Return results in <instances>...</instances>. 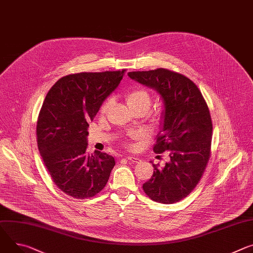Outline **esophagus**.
Instances as JSON below:
<instances>
[{"label": "esophagus", "mask_w": 253, "mask_h": 253, "mask_svg": "<svg viewBox=\"0 0 253 253\" xmlns=\"http://www.w3.org/2000/svg\"><path fill=\"white\" fill-rule=\"evenodd\" d=\"M126 158H127L128 160H130L131 163H135V164H139V163L141 162V159H140L139 157L135 156V155H127Z\"/></svg>", "instance_id": "esophagus-1"}]
</instances>
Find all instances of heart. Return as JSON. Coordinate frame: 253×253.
<instances>
[{
  "label": "heart",
  "instance_id": "heart-1",
  "mask_svg": "<svg viewBox=\"0 0 253 253\" xmlns=\"http://www.w3.org/2000/svg\"><path fill=\"white\" fill-rule=\"evenodd\" d=\"M125 103L127 105V107L129 108V110L133 113L135 111L138 110H144L145 112L149 109L150 104H151V97L148 91L141 87V86H136L130 90H128L127 93L125 94ZM111 106V102L108 100L106 101L102 108H101V114H106ZM130 137L132 139H137L139 137V134L137 132H133L130 134ZM125 144L127 146H130V142L126 141Z\"/></svg>",
  "mask_w": 253,
  "mask_h": 253
}]
</instances>
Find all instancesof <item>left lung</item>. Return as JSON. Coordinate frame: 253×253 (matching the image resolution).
<instances>
[{"label":"left lung","instance_id":"8db88e82","mask_svg":"<svg viewBox=\"0 0 253 253\" xmlns=\"http://www.w3.org/2000/svg\"><path fill=\"white\" fill-rule=\"evenodd\" d=\"M128 76L154 88L165 103L164 123L153 151H168L170 160L164 168L153 165L143 191L154 202H179L197 187L211 156L213 125L208 105L194 82L167 68Z\"/></svg>","mask_w":253,"mask_h":253}]
</instances>
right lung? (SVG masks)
I'll return each instance as SVG.
<instances>
[{"label": "right lung", "mask_w": 253, "mask_h": 253, "mask_svg": "<svg viewBox=\"0 0 253 253\" xmlns=\"http://www.w3.org/2000/svg\"><path fill=\"white\" fill-rule=\"evenodd\" d=\"M125 71L68 75L45 97L36 126L37 145L52 180L67 196L91 198L108 182L115 159L101 151L86 152L87 127Z\"/></svg>", "instance_id": "add662e5"}]
</instances>
